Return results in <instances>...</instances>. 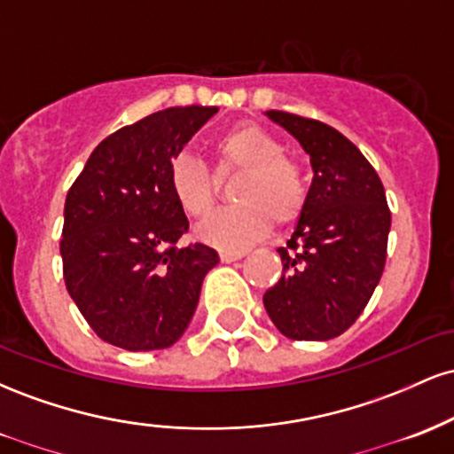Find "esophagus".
I'll return each instance as SVG.
<instances>
[{"label": "esophagus", "instance_id": "34e87169", "mask_svg": "<svg viewBox=\"0 0 454 454\" xmlns=\"http://www.w3.org/2000/svg\"><path fill=\"white\" fill-rule=\"evenodd\" d=\"M243 256H245V252H228V249H222L220 252V260L226 264L237 262V260H241Z\"/></svg>", "mask_w": 454, "mask_h": 454}]
</instances>
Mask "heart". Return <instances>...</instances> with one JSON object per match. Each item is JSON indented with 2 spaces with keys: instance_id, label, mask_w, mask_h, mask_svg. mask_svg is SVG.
<instances>
[{
  "instance_id": "1",
  "label": "heart",
  "mask_w": 454,
  "mask_h": 454,
  "mask_svg": "<svg viewBox=\"0 0 454 454\" xmlns=\"http://www.w3.org/2000/svg\"><path fill=\"white\" fill-rule=\"evenodd\" d=\"M213 153L217 176L226 179L241 173L232 192L239 205L211 213L196 228L202 243L237 252L264 237L273 222L288 226L301 215L305 205L303 176L267 129L254 123L228 129L215 140ZM168 190L181 211L202 217L215 202L217 179L194 155L181 153L168 166Z\"/></svg>"
}]
</instances>
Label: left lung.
<instances>
[{
	"label": "left lung",
	"instance_id": "1",
	"mask_svg": "<svg viewBox=\"0 0 454 454\" xmlns=\"http://www.w3.org/2000/svg\"><path fill=\"white\" fill-rule=\"evenodd\" d=\"M264 114L299 140L314 170L288 247L278 249L284 275L264 293V309L288 340H333L354 325L382 278L390 231L384 185L335 128L284 111Z\"/></svg>",
	"mask_w": 454,
	"mask_h": 454
}]
</instances>
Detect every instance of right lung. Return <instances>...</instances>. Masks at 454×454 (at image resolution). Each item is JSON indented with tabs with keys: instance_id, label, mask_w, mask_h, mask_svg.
Returning <instances> with one entry per match:
<instances>
[{
	"instance_id": "obj_1",
	"label": "right lung",
	"mask_w": 454,
	"mask_h": 454,
	"mask_svg": "<svg viewBox=\"0 0 454 454\" xmlns=\"http://www.w3.org/2000/svg\"><path fill=\"white\" fill-rule=\"evenodd\" d=\"M215 106L153 113L104 138L66 196L64 279L98 337L129 352L164 350L190 326L215 249L176 247L185 213L168 166Z\"/></svg>"
}]
</instances>
